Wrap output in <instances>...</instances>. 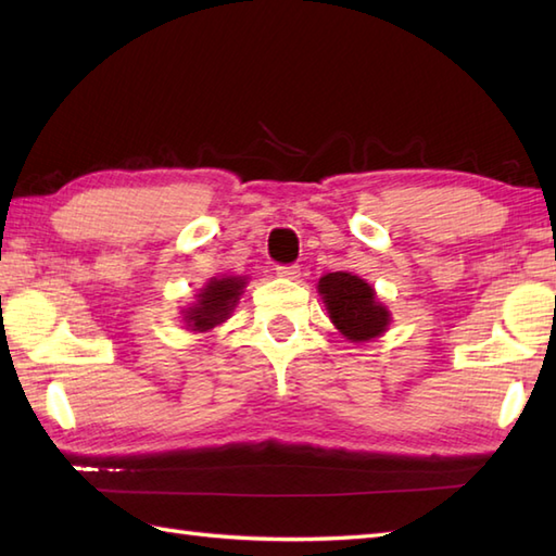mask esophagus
<instances>
[{"instance_id":"obj_1","label":"esophagus","mask_w":556,"mask_h":556,"mask_svg":"<svg viewBox=\"0 0 556 556\" xmlns=\"http://www.w3.org/2000/svg\"><path fill=\"white\" fill-rule=\"evenodd\" d=\"M277 277H281V279H299L301 277V267L299 265L277 267Z\"/></svg>"}]
</instances>
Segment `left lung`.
<instances>
[{
  "label": "left lung",
  "mask_w": 556,
  "mask_h": 556,
  "mask_svg": "<svg viewBox=\"0 0 556 556\" xmlns=\"http://www.w3.org/2000/svg\"><path fill=\"white\" fill-rule=\"evenodd\" d=\"M329 320L351 344L382 337L392 325V313L377 299V291L351 271H329L317 281Z\"/></svg>",
  "instance_id": "1"
}]
</instances>
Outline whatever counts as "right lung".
Masks as SVG:
<instances>
[{"label": "right lung", "instance_id": "right-lung-1", "mask_svg": "<svg viewBox=\"0 0 556 556\" xmlns=\"http://www.w3.org/2000/svg\"><path fill=\"white\" fill-rule=\"evenodd\" d=\"M248 277L222 275L205 281V287L195 293V301L181 311L186 332L203 334L227 323L236 305H239Z\"/></svg>", "mask_w": 556, "mask_h": 556}]
</instances>
